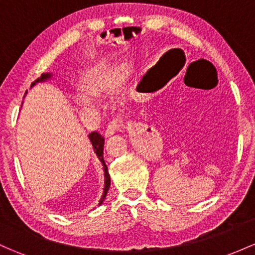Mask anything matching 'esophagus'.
<instances>
[{
	"label": "esophagus",
	"mask_w": 255,
	"mask_h": 255,
	"mask_svg": "<svg viewBox=\"0 0 255 255\" xmlns=\"http://www.w3.org/2000/svg\"><path fill=\"white\" fill-rule=\"evenodd\" d=\"M123 126H125V122H123L122 120L116 119V120L111 121V122L107 125V127L105 129V136L114 135L117 130H120L121 128H123Z\"/></svg>",
	"instance_id": "34e87169"
}]
</instances>
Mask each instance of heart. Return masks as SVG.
Listing matches in <instances>:
<instances>
[{
    "label": "heart",
    "instance_id": "1",
    "mask_svg": "<svg viewBox=\"0 0 255 255\" xmlns=\"http://www.w3.org/2000/svg\"><path fill=\"white\" fill-rule=\"evenodd\" d=\"M132 67L128 63L122 67L111 66V64H98L87 72L84 77L85 90L76 94V100L79 106L84 109H95V95L114 94L119 90L122 78H127L130 74Z\"/></svg>",
    "mask_w": 255,
    "mask_h": 255
}]
</instances>
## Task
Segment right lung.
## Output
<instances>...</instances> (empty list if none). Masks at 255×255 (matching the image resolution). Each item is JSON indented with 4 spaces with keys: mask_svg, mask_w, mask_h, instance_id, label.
<instances>
[{
    "mask_svg": "<svg viewBox=\"0 0 255 255\" xmlns=\"http://www.w3.org/2000/svg\"><path fill=\"white\" fill-rule=\"evenodd\" d=\"M51 78H52V73H42L39 78L31 83L30 88H33L34 85L37 84V83H44V82H46V80H50ZM26 93H28V90H26ZM88 136H89L90 143H92V145H93L94 152H95L96 156H98L99 160H100L101 165H103V170H104V178H105V181H104L103 195H101L100 200H99V204H98V205H101L104 203V200H105L107 192H109V189H110V184H111V178H110L109 170H107L106 163H105V161H104V143H105V139H104V136L101 135L99 132H92Z\"/></svg>",
    "mask_w": 255,
    "mask_h": 255,
    "instance_id": "right-lung-1",
    "label": "right lung"
}]
</instances>
